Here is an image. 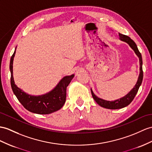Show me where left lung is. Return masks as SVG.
Masks as SVG:
<instances>
[{
  "label": "left lung",
  "mask_w": 152,
  "mask_h": 152,
  "mask_svg": "<svg viewBox=\"0 0 152 152\" xmlns=\"http://www.w3.org/2000/svg\"><path fill=\"white\" fill-rule=\"evenodd\" d=\"M119 39L122 41L126 42L128 45L130 46L132 49L134 51L135 53L137 55V56L139 57V65H140V72H139V75L138 77L137 81V83L133 88L127 94L123 97H121L119 99L115 100V101H106V100L102 99L98 97L97 96H96L93 90H91V92L92 97H93L95 101V102L97 103V104L101 106L103 108H105L107 109H110V110H116V109H120L124 108V107L127 106L129 105L132 101L134 100L135 96L136 95L137 93L139 90V88L140 85H141L142 79H143V72H142V59L141 54L139 52V51L137 46L135 42L131 39L129 37L121 34V33H119Z\"/></svg>",
  "instance_id": "left-lung-1"
}]
</instances>
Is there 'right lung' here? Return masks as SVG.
<instances>
[{
    "instance_id": "add662e5",
    "label": "right lung",
    "mask_w": 152,
    "mask_h": 152,
    "mask_svg": "<svg viewBox=\"0 0 152 152\" xmlns=\"http://www.w3.org/2000/svg\"><path fill=\"white\" fill-rule=\"evenodd\" d=\"M17 47L10 59L11 86L14 94L24 108L37 114H50L60 110L64 106L66 98V88L75 76L74 74L64 77L52 90L40 95H31L26 93L15 84L13 76V63Z\"/></svg>"
}]
</instances>
